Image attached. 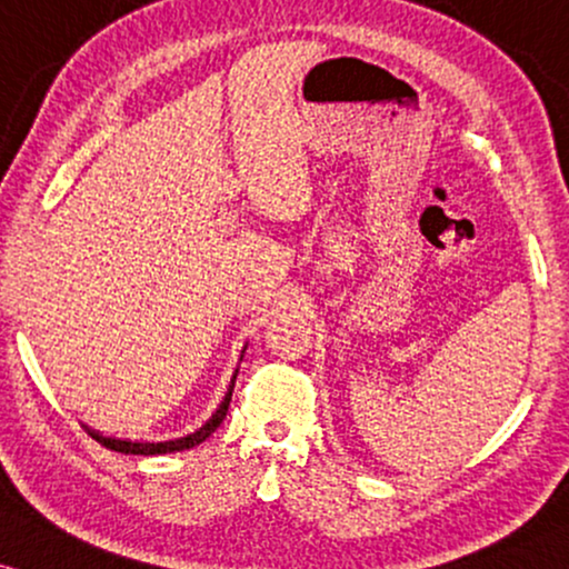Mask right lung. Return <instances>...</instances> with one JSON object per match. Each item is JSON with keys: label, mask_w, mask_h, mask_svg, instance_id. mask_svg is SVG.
Instances as JSON below:
<instances>
[{"label": "right lung", "mask_w": 569, "mask_h": 569, "mask_svg": "<svg viewBox=\"0 0 569 569\" xmlns=\"http://www.w3.org/2000/svg\"><path fill=\"white\" fill-rule=\"evenodd\" d=\"M236 376H238V371L232 373L228 392H224V400L219 402V408L211 413V419L203 423V427H198L193 435H184V437H177V440H163V442H142V440L137 442V440H116V437H102L100 432H94V429H89V427H87V432L92 435L94 440L102 445V448L116 450V453H127V456H161V453H174V450H190L207 440V437L214 432L219 423H222L224 416H228L232 387H236Z\"/></svg>", "instance_id": "right-lung-1"}]
</instances>
